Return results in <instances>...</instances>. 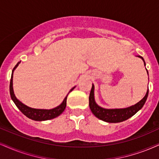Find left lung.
Returning a JSON list of instances; mask_svg holds the SVG:
<instances>
[{
	"label": "left lung",
	"instance_id": "8db88e82",
	"mask_svg": "<svg viewBox=\"0 0 159 159\" xmlns=\"http://www.w3.org/2000/svg\"><path fill=\"white\" fill-rule=\"evenodd\" d=\"M138 57L142 59V60L144 61V66H145V62H144V60L143 59L142 57ZM147 72H148V70H147ZM148 92L149 91L148 89V91H147L145 96H144V97L143 98L142 100H140L136 105H132V106L126 107V108L106 109L99 106L96 103L94 99V85H92L91 93H90L89 96V107L91 112L93 113V114L96 117H97L98 119H101V120L110 123L121 122V121H125L129 118H130L131 116L136 114L139 110L142 108L147 99H148Z\"/></svg>",
	"mask_w": 159,
	"mask_h": 159
}]
</instances>
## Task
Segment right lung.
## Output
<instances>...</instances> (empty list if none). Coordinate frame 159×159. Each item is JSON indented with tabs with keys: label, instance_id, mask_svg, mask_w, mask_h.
<instances>
[{
	"label": "right lung",
	"instance_id": "add662e5",
	"mask_svg": "<svg viewBox=\"0 0 159 159\" xmlns=\"http://www.w3.org/2000/svg\"><path fill=\"white\" fill-rule=\"evenodd\" d=\"M20 63L17 62V64L15 66V68H13L12 74H11V80H10V85H9V91H10V96L12 101L15 102V105L17 107L20 111L24 114L25 116L28 117V118L32 119L34 121H46V120H49V119H52L54 118H56L58 116H60L61 113L63 112L64 110L66 109V100H67V97L68 93L70 91H72L74 89V88H72L70 90L69 93H68V95L65 97L64 100L62 101V102L60 104V105L57 107H54L53 109L50 110H46V109H36V108H32V107H29L26 105H24L20 101H19L15 97V93H14L13 91V72L15 70V68L17 67Z\"/></svg>",
	"mask_w": 159,
	"mask_h": 159
}]
</instances>
